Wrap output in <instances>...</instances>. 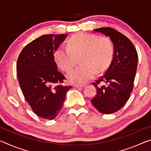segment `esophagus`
<instances>
[{"instance_id":"esophagus-1","label":"esophagus","mask_w":151,"mask_h":151,"mask_svg":"<svg viewBox=\"0 0 151 151\" xmlns=\"http://www.w3.org/2000/svg\"><path fill=\"white\" fill-rule=\"evenodd\" d=\"M85 85H74V87L76 88H84L85 87Z\"/></svg>"}]
</instances>
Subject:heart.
<instances>
[{
  "mask_svg": "<svg viewBox=\"0 0 151 151\" xmlns=\"http://www.w3.org/2000/svg\"><path fill=\"white\" fill-rule=\"evenodd\" d=\"M113 48L108 38L80 32L73 35L68 45H62L55 52L58 65L65 71H69L81 57L82 65L68 74V79L73 84H83L91 81L96 73L106 69L112 57Z\"/></svg>",
  "mask_w": 151,
  "mask_h": 151,
  "instance_id": "obj_1",
  "label": "heart"
}]
</instances>
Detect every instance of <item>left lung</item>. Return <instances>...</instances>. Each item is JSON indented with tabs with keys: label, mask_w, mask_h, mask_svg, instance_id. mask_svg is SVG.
<instances>
[{
	"label": "left lung",
	"mask_w": 151,
	"mask_h": 151,
	"mask_svg": "<svg viewBox=\"0 0 151 151\" xmlns=\"http://www.w3.org/2000/svg\"><path fill=\"white\" fill-rule=\"evenodd\" d=\"M94 31L110 37L113 44L114 55L104 75L93 83L96 88V94L91 103L101 113H114L126 104L133 89L137 52L131 40L112 28H100ZM101 82L107 85L102 86Z\"/></svg>",
	"instance_id": "1"
}]
</instances>
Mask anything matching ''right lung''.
Returning <instances> with one entry per match:
<instances>
[{
	"label": "right lung",
	"mask_w": 151,
	"mask_h": 151,
	"mask_svg": "<svg viewBox=\"0 0 151 151\" xmlns=\"http://www.w3.org/2000/svg\"><path fill=\"white\" fill-rule=\"evenodd\" d=\"M66 35H44L25 47L18 58L17 74L27 103L38 116L52 120L63 107L70 86L58 70L54 54Z\"/></svg>",
	"instance_id": "add662e5"
}]
</instances>
